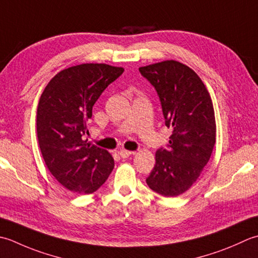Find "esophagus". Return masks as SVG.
<instances>
[{
	"label": "esophagus",
	"instance_id": "34e87169",
	"mask_svg": "<svg viewBox=\"0 0 258 258\" xmlns=\"http://www.w3.org/2000/svg\"><path fill=\"white\" fill-rule=\"evenodd\" d=\"M134 154V151H129V150H125V149H120L119 150V155L121 158H127V157L131 156Z\"/></svg>",
	"mask_w": 258,
	"mask_h": 258
}]
</instances>
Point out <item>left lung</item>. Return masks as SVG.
I'll list each match as a JSON object with an SVG mask.
<instances>
[{
    "label": "left lung",
    "instance_id": "left-lung-1",
    "mask_svg": "<svg viewBox=\"0 0 258 258\" xmlns=\"http://www.w3.org/2000/svg\"><path fill=\"white\" fill-rule=\"evenodd\" d=\"M158 93L165 123L172 129L167 149L156 152L147 185L165 197L187 191L201 176L216 143L212 98L197 73L166 60L139 68Z\"/></svg>",
    "mask_w": 258,
    "mask_h": 258
}]
</instances>
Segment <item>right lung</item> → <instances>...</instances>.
<instances>
[{"label": "right lung", "mask_w": 258, "mask_h": 258, "mask_svg": "<svg viewBox=\"0 0 258 258\" xmlns=\"http://www.w3.org/2000/svg\"><path fill=\"white\" fill-rule=\"evenodd\" d=\"M123 68L83 63L60 71L41 94L36 111L41 154L50 172L70 191L88 195L101 187L114 167L107 150L83 139L92 107Z\"/></svg>", "instance_id": "obj_1"}]
</instances>
